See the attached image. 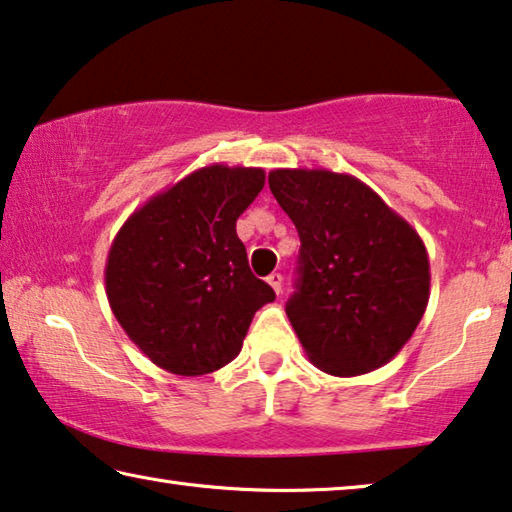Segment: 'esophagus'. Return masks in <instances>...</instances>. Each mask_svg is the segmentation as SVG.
Masks as SVG:
<instances>
[{
  "label": "esophagus",
  "instance_id": "esophagus-1",
  "mask_svg": "<svg viewBox=\"0 0 512 512\" xmlns=\"http://www.w3.org/2000/svg\"><path fill=\"white\" fill-rule=\"evenodd\" d=\"M267 283H270V286L274 288V293H281V286H283V277H281V274L279 272H272L270 274V277H267Z\"/></svg>",
  "mask_w": 512,
  "mask_h": 512
}]
</instances>
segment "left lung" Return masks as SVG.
Returning <instances> with one entry per match:
<instances>
[{
    "instance_id": "left-lung-1",
    "label": "left lung",
    "mask_w": 512,
    "mask_h": 512,
    "mask_svg": "<svg viewBox=\"0 0 512 512\" xmlns=\"http://www.w3.org/2000/svg\"><path fill=\"white\" fill-rule=\"evenodd\" d=\"M267 183L302 240L286 313L304 352L338 377L384 366L428 306L430 263L419 233L350 174L274 169Z\"/></svg>"
}]
</instances>
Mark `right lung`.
Listing matches in <instances>:
<instances>
[{"label": "right lung", "mask_w": 512, "mask_h": 512, "mask_svg": "<svg viewBox=\"0 0 512 512\" xmlns=\"http://www.w3.org/2000/svg\"><path fill=\"white\" fill-rule=\"evenodd\" d=\"M265 185L256 167L210 164L155 194L109 247L105 293L130 341L164 371L229 364L274 290L249 270L235 222Z\"/></svg>", "instance_id": "add662e5"}]
</instances>
